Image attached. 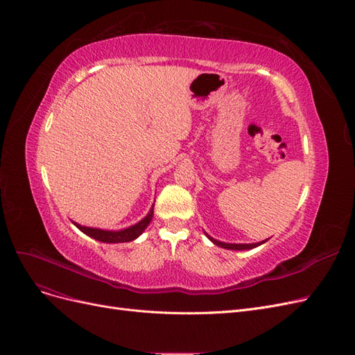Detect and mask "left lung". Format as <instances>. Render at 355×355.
<instances>
[{
	"instance_id": "1",
	"label": "left lung",
	"mask_w": 355,
	"mask_h": 355,
	"mask_svg": "<svg viewBox=\"0 0 355 355\" xmlns=\"http://www.w3.org/2000/svg\"><path fill=\"white\" fill-rule=\"evenodd\" d=\"M204 234H206V237H207L213 244H216L218 247H222V249H228V250H252V249H254V247L261 245V244H263V243H266V241H268V239H266V240H263V241H259V243H250V244L223 243V241H219V240H216V239L210 237V235H209L207 232H204Z\"/></svg>"
}]
</instances>
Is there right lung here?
I'll use <instances>...</instances> for the list:
<instances>
[{"label":"right lung","mask_w":355,"mask_h":355,"mask_svg":"<svg viewBox=\"0 0 355 355\" xmlns=\"http://www.w3.org/2000/svg\"><path fill=\"white\" fill-rule=\"evenodd\" d=\"M153 216H154V204L153 207L149 209L148 214L144 218L139 220L137 223L132 225V227H127V228H123V230H118V231H112V230H101V228H92V227H84V225H80L77 222L72 223L77 227L81 232H84L85 235H89V237L98 240L101 243H128V241H133L136 240L139 235H141L146 227L149 225V222L153 220Z\"/></svg>","instance_id":"right-lung-1"}]
</instances>
